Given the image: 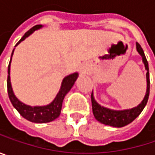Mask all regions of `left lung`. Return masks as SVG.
Returning a JSON list of instances; mask_svg holds the SVG:
<instances>
[{
	"label": "left lung",
	"mask_w": 155,
	"mask_h": 155,
	"mask_svg": "<svg viewBox=\"0 0 155 155\" xmlns=\"http://www.w3.org/2000/svg\"><path fill=\"white\" fill-rule=\"evenodd\" d=\"M137 51L138 52L142 61L144 64V68L147 71L146 73V92L145 95L143 99V101L140 102L137 107H134L132 108H127V109H123V110H116L112 108H106L99 104L93 95V91L91 92V105H92V112L95 117V118L101 122V124L110 126L113 127H125L131 122H133L138 116L140 113L143 111L144 108L148 98H149V92H150V79H149V67H148V63L145 58L144 53L142 49V47L138 43L136 45Z\"/></svg>",
	"instance_id": "8db88e82"
}]
</instances>
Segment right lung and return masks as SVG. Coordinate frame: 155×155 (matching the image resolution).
<instances>
[{
  "mask_svg": "<svg viewBox=\"0 0 155 155\" xmlns=\"http://www.w3.org/2000/svg\"><path fill=\"white\" fill-rule=\"evenodd\" d=\"M43 26L42 25H37L30 28L28 32L25 33V35L21 38V39L16 44L15 47H17L20 42L25 40L28 37H29L35 30H38L41 28ZM15 48L13 49L12 53V58L13 55ZM12 58L8 66V79H7V88H8V94L10 101L13 107L18 110V112L27 120L33 122V123H48L51 122L54 119H56L60 114H61V109L63 105V101L65 97V95L70 91V90L73 88L74 84L75 83V81L77 80L79 74L74 73L71 74L63 79L60 90L58 93L56 94L55 98L47 105L44 106H29L27 105L23 102H21L14 94V91L12 90V82H11V63H12Z\"/></svg>",
  "mask_w": 155,
  "mask_h": 155,
  "instance_id": "1",
  "label": "right lung"
}]
</instances>
